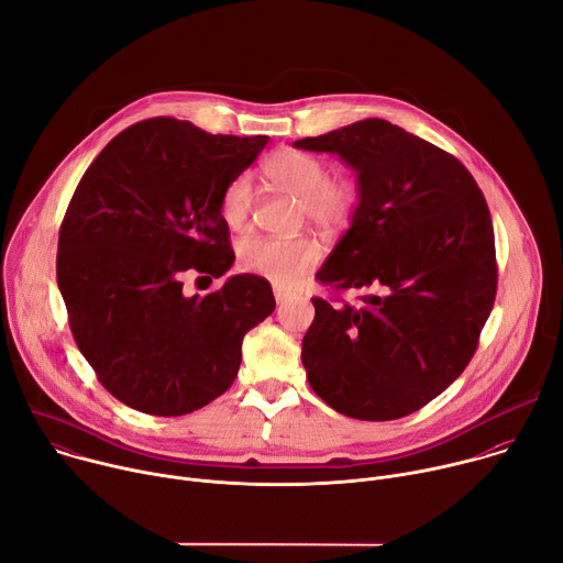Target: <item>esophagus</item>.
<instances>
[{
    "instance_id": "1",
    "label": "esophagus",
    "mask_w": 563,
    "mask_h": 563,
    "mask_svg": "<svg viewBox=\"0 0 563 563\" xmlns=\"http://www.w3.org/2000/svg\"><path fill=\"white\" fill-rule=\"evenodd\" d=\"M274 298H276V302L280 305V302L287 298V291H285V289H280V287H274Z\"/></svg>"
}]
</instances>
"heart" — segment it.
I'll return each mask as SVG.
<instances>
[{"label":"heart","instance_id":"heart-1","mask_svg":"<svg viewBox=\"0 0 563 563\" xmlns=\"http://www.w3.org/2000/svg\"><path fill=\"white\" fill-rule=\"evenodd\" d=\"M263 176L274 187L298 198L300 216L316 227L330 231L343 229L352 222L358 209L361 189L356 180L350 176H330L325 159L313 153L300 148L278 151L263 165ZM218 207L229 229H247L254 211V187L250 176L240 174L231 178L220 191ZM238 258L243 269L261 274L278 285H289L318 263L320 247L307 235H254L240 243Z\"/></svg>","mask_w":563,"mask_h":563}]
</instances>
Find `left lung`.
<instances>
[{"mask_svg": "<svg viewBox=\"0 0 563 563\" xmlns=\"http://www.w3.org/2000/svg\"><path fill=\"white\" fill-rule=\"evenodd\" d=\"M294 146L341 155L358 176L352 227L316 274L361 305L311 298V389L358 421L408 417L467 367L497 296L495 231L472 174L448 151L367 118Z\"/></svg>", "mask_w": 563, "mask_h": 563, "instance_id": "8db88e82", "label": "left lung"}]
</instances>
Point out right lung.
<instances>
[{
	"label": "right lung",
	"instance_id": "obj_1",
	"mask_svg": "<svg viewBox=\"0 0 563 563\" xmlns=\"http://www.w3.org/2000/svg\"><path fill=\"white\" fill-rule=\"evenodd\" d=\"M267 135H211L174 118L118 133L79 180L59 227L57 285L73 339L124 406L183 417L229 389L245 334L274 307L252 274L187 296V274L233 265L220 191Z\"/></svg>",
	"mask_w": 563,
	"mask_h": 563
}]
</instances>
